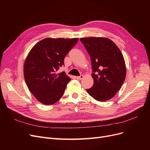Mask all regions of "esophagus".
<instances>
[{
    "label": "esophagus",
    "instance_id": "esophagus-1",
    "mask_svg": "<svg viewBox=\"0 0 150 150\" xmlns=\"http://www.w3.org/2000/svg\"><path fill=\"white\" fill-rule=\"evenodd\" d=\"M83 75H80V76H77L76 77V78L77 80H81V79H83Z\"/></svg>",
    "mask_w": 150,
    "mask_h": 150
}]
</instances>
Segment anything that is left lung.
Segmentation results:
<instances>
[{"label": "left lung", "mask_w": 150, "mask_h": 150, "mask_svg": "<svg viewBox=\"0 0 150 150\" xmlns=\"http://www.w3.org/2000/svg\"><path fill=\"white\" fill-rule=\"evenodd\" d=\"M90 55L93 85L86 89L89 95L99 101L115 96L126 77L125 62L120 49L106 38L80 39Z\"/></svg>", "instance_id": "1"}]
</instances>
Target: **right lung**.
Wrapping results in <instances>:
<instances>
[{
  "mask_svg": "<svg viewBox=\"0 0 150 150\" xmlns=\"http://www.w3.org/2000/svg\"><path fill=\"white\" fill-rule=\"evenodd\" d=\"M78 41V38H46L29 52L23 67L24 78L29 91L42 104L53 105L62 96L71 79L64 72H56Z\"/></svg>",
  "mask_w": 150,
  "mask_h": 150,
  "instance_id": "obj_1",
  "label": "right lung"
}]
</instances>
